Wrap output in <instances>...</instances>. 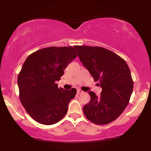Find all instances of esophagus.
<instances>
[{"label":"esophagus","mask_w":151,"mask_h":151,"mask_svg":"<svg viewBox=\"0 0 151 151\" xmlns=\"http://www.w3.org/2000/svg\"><path fill=\"white\" fill-rule=\"evenodd\" d=\"M84 93V91H81V89H77V93L78 94H81V93Z\"/></svg>","instance_id":"34e87169"}]
</instances>
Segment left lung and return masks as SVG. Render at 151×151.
<instances>
[{"label": "left lung", "instance_id": "left-lung-1", "mask_svg": "<svg viewBox=\"0 0 151 151\" xmlns=\"http://www.w3.org/2000/svg\"><path fill=\"white\" fill-rule=\"evenodd\" d=\"M74 47L83 65L102 88L99 96L88 92L91 99L83 107L84 115L93 124H108L115 121L129 103L133 81L129 66L120 56L101 47Z\"/></svg>", "mask_w": 151, "mask_h": 151}]
</instances>
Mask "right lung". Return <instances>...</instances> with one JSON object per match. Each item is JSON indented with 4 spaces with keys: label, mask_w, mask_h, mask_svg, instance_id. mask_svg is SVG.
I'll use <instances>...</instances> for the list:
<instances>
[{
    "label": "right lung",
    "mask_w": 151,
    "mask_h": 151,
    "mask_svg": "<svg viewBox=\"0 0 151 151\" xmlns=\"http://www.w3.org/2000/svg\"><path fill=\"white\" fill-rule=\"evenodd\" d=\"M74 48H42L29 55L22 65L18 77L20 102L27 114L40 124L52 125L59 122L75 96L76 89L65 90L55 83L77 58Z\"/></svg>",
    "instance_id": "right-lung-1"
}]
</instances>
